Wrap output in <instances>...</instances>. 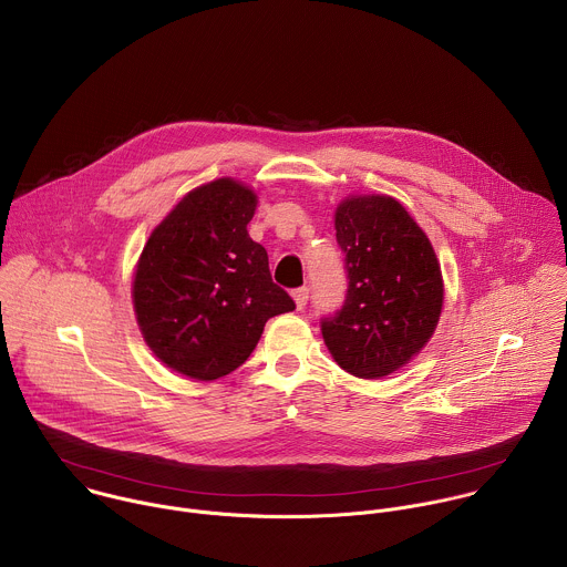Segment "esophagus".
I'll return each instance as SVG.
<instances>
[{"label":"esophagus","mask_w":567,"mask_h":567,"mask_svg":"<svg viewBox=\"0 0 567 567\" xmlns=\"http://www.w3.org/2000/svg\"><path fill=\"white\" fill-rule=\"evenodd\" d=\"M308 295H310V290H308L306 286H301V288H295V290H292V297H295V303H297V308H299V310L308 303Z\"/></svg>","instance_id":"esophagus-1"}]
</instances>
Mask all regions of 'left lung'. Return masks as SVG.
Segmentation results:
<instances>
[{
    "label": "left lung",
    "instance_id": "obj_1",
    "mask_svg": "<svg viewBox=\"0 0 567 567\" xmlns=\"http://www.w3.org/2000/svg\"><path fill=\"white\" fill-rule=\"evenodd\" d=\"M348 290L321 317L334 361L359 379H379L408 363L432 337L443 281L425 233L392 197H352L334 215Z\"/></svg>",
    "mask_w": 567,
    "mask_h": 567
}]
</instances>
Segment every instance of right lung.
Wrapping results in <instances>:
<instances>
[{
  "instance_id": "add662e5",
  "label": "right lung",
  "mask_w": 567,
  "mask_h": 567,
  "mask_svg": "<svg viewBox=\"0 0 567 567\" xmlns=\"http://www.w3.org/2000/svg\"><path fill=\"white\" fill-rule=\"evenodd\" d=\"M257 197L233 179L188 193L144 246L133 299L153 352L173 370L213 381L237 370L270 317L295 310L246 226Z\"/></svg>"
}]
</instances>
